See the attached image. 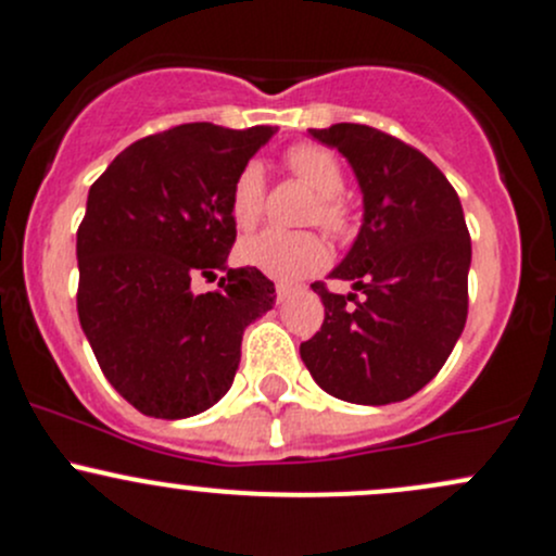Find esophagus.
I'll return each instance as SVG.
<instances>
[{"label":"esophagus","mask_w":556,"mask_h":556,"mask_svg":"<svg viewBox=\"0 0 556 556\" xmlns=\"http://www.w3.org/2000/svg\"><path fill=\"white\" fill-rule=\"evenodd\" d=\"M290 295H293V288H290V285H277V301L279 303L288 301Z\"/></svg>","instance_id":"34e87169"}]
</instances>
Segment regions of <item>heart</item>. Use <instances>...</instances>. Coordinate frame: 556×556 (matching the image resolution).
I'll return each instance as SVG.
<instances>
[{"label": "heart", "instance_id": "obj_1", "mask_svg": "<svg viewBox=\"0 0 556 556\" xmlns=\"http://www.w3.org/2000/svg\"><path fill=\"white\" fill-rule=\"evenodd\" d=\"M285 165L301 184L314 191V204L308 220H317L327 231L341 233L349 226V204L343 202V167L330 149L317 143H295L285 154ZM263 170L258 162H248L233 175L229 189V213L237 229L248 231L258 224L263 213ZM239 261L250 268H258L266 277L279 282H295L325 266L330 253L323 237L312 231L288 233L266 229L253 237H244L237 248Z\"/></svg>", "mask_w": 556, "mask_h": 556}]
</instances>
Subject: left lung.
I'll list each match as a JSON object with an SVG mask.
<instances>
[{
	"label": "left lung",
	"mask_w": 556,
	"mask_h": 556,
	"mask_svg": "<svg viewBox=\"0 0 556 556\" xmlns=\"http://www.w3.org/2000/svg\"><path fill=\"white\" fill-rule=\"evenodd\" d=\"M308 132L346 156L365 215L330 271L362 298L312 285L325 323L301 343V359L338 400L402 402L442 370L464 332L471 266L464 207L440 167L389 132L352 122Z\"/></svg>",
	"instance_id": "obj_1"
}]
</instances>
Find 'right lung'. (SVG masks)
Here are the masks:
<instances>
[{
  "mask_svg": "<svg viewBox=\"0 0 556 556\" xmlns=\"http://www.w3.org/2000/svg\"><path fill=\"white\" fill-rule=\"evenodd\" d=\"M277 127L191 122L127 146L90 186L77 231L81 330L109 383L143 416L189 418L237 376L244 327L274 306L258 268H226L229 189ZM226 270L219 290L190 282Z\"/></svg>",
  "mask_w": 556,
  "mask_h": 556,
  "instance_id": "obj_1",
  "label": "right lung"
}]
</instances>
